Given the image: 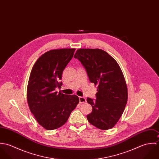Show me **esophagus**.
Segmentation results:
<instances>
[{
  "label": "esophagus",
  "instance_id": "34e87169",
  "mask_svg": "<svg viewBox=\"0 0 159 159\" xmlns=\"http://www.w3.org/2000/svg\"><path fill=\"white\" fill-rule=\"evenodd\" d=\"M79 99H80V103L86 102V99L83 97H79Z\"/></svg>",
  "mask_w": 159,
  "mask_h": 159
}]
</instances>
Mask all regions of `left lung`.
Wrapping results in <instances>:
<instances>
[{
	"instance_id": "left-lung-1",
	"label": "left lung",
	"mask_w": 159,
	"mask_h": 159,
	"mask_svg": "<svg viewBox=\"0 0 159 159\" xmlns=\"http://www.w3.org/2000/svg\"><path fill=\"white\" fill-rule=\"evenodd\" d=\"M74 57L86 69L91 83L97 85L96 100L87 98L92 111L87 119L92 125L108 130L117 124L127 102L126 82L119 64L100 49H79Z\"/></svg>"
}]
</instances>
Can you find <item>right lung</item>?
Wrapping results in <instances>:
<instances>
[{
	"label": "right lung",
	"mask_w": 159,
	"mask_h": 159,
	"mask_svg": "<svg viewBox=\"0 0 159 159\" xmlns=\"http://www.w3.org/2000/svg\"><path fill=\"white\" fill-rule=\"evenodd\" d=\"M75 51V48H63L47 51L31 70L27 88V103L38 123L46 130L64 125L80 102L77 95L55 91L62 84L60 80L63 70Z\"/></svg>",
	"instance_id": "obj_1"
}]
</instances>
